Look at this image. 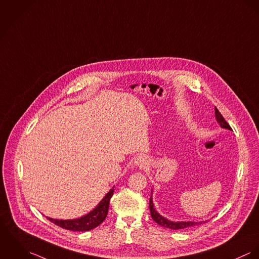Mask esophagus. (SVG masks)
<instances>
[{
  "label": "esophagus",
  "instance_id": "esophagus-1",
  "mask_svg": "<svg viewBox=\"0 0 259 259\" xmlns=\"http://www.w3.org/2000/svg\"><path fill=\"white\" fill-rule=\"evenodd\" d=\"M135 166L139 169H145L148 166V160L145 156H139L135 160Z\"/></svg>",
  "mask_w": 259,
  "mask_h": 259
}]
</instances>
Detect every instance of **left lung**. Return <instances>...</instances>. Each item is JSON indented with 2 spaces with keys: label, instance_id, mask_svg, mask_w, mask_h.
Masks as SVG:
<instances>
[{
  "label": "left lung",
  "instance_id": "obj_1",
  "mask_svg": "<svg viewBox=\"0 0 259 259\" xmlns=\"http://www.w3.org/2000/svg\"><path fill=\"white\" fill-rule=\"evenodd\" d=\"M214 113H215V118L217 121L220 123L221 127L226 128L231 130V127L229 125V123L225 120V118L222 115V113L219 111V109L215 107L214 108ZM149 207H150V212H151V217L152 219L161 227L167 228V229H171V230H183V229H187V228H191L194 226H199L202 223L205 222H180V223H175V222H171L165 218H163L160 213H158L154 207V203L152 201V197L150 198L149 201Z\"/></svg>",
  "mask_w": 259,
  "mask_h": 259
}]
</instances>
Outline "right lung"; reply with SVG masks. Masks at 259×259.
I'll use <instances>...</instances> for the list:
<instances>
[{"label":"right lung","mask_w":259,"mask_h":259,"mask_svg":"<svg viewBox=\"0 0 259 259\" xmlns=\"http://www.w3.org/2000/svg\"><path fill=\"white\" fill-rule=\"evenodd\" d=\"M114 189H111L109 193L103 198V200L99 202V204L87 215L76 219V220H55L52 218H48L53 224L57 225L58 227L68 230L74 231H87L93 230L99 225L103 223V221L107 217L108 208H109V201L111 197L113 196Z\"/></svg>","instance_id":"obj_1"}]
</instances>
